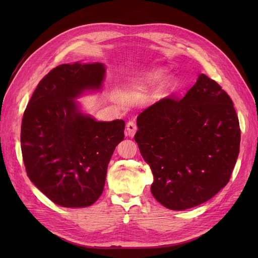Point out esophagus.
Wrapping results in <instances>:
<instances>
[{
	"mask_svg": "<svg viewBox=\"0 0 258 258\" xmlns=\"http://www.w3.org/2000/svg\"><path fill=\"white\" fill-rule=\"evenodd\" d=\"M126 130H127V136L134 137L137 132V124L135 121H129L126 124Z\"/></svg>",
	"mask_w": 258,
	"mask_h": 258,
	"instance_id": "esophagus-1",
	"label": "esophagus"
}]
</instances>
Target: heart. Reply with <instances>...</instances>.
I'll return each mask as SVG.
<instances>
[{
  "instance_id": "obj_1",
  "label": "heart",
  "mask_w": 258,
  "mask_h": 258,
  "mask_svg": "<svg viewBox=\"0 0 258 258\" xmlns=\"http://www.w3.org/2000/svg\"><path fill=\"white\" fill-rule=\"evenodd\" d=\"M172 84H173V81H172V80H167L165 83H163V84L161 85V87L159 88V90L162 91V90L169 89V88L171 87V86H172Z\"/></svg>"
}]
</instances>
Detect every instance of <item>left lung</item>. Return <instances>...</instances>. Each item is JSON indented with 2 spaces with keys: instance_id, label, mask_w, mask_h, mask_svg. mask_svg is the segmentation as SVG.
Returning <instances> with one entry per match:
<instances>
[{
  "instance_id": "obj_1",
  "label": "left lung",
  "mask_w": 258,
  "mask_h": 258,
  "mask_svg": "<svg viewBox=\"0 0 258 258\" xmlns=\"http://www.w3.org/2000/svg\"><path fill=\"white\" fill-rule=\"evenodd\" d=\"M135 136L154 175L151 191L170 210L210 200L227 185L240 150L230 97L200 74L184 98L162 99L140 113Z\"/></svg>"
}]
</instances>
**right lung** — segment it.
I'll return each instance as SVG.
<instances>
[{"mask_svg": "<svg viewBox=\"0 0 258 258\" xmlns=\"http://www.w3.org/2000/svg\"><path fill=\"white\" fill-rule=\"evenodd\" d=\"M105 66L66 63L38 83L23 114L21 152L29 178L64 208H85L102 195L107 166L124 121H97L76 99L102 89Z\"/></svg>", "mask_w": 258, "mask_h": 258, "instance_id": "1", "label": "right lung"}]
</instances>
